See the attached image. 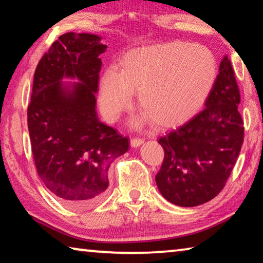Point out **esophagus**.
Here are the masks:
<instances>
[{"label":"esophagus","mask_w":263,"mask_h":263,"mask_svg":"<svg viewBox=\"0 0 263 263\" xmlns=\"http://www.w3.org/2000/svg\"><path fill=\"white\" fill-rule=\"evenodd\" d=\"M142 142H144V140H142L141 138H131L130 144L132 147H138V146H140Z\"/></svg>","instance_id":"1"}]
</instances>
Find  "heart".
Segmentation results:
<instances>
[{
  "mask_svg": "<svg viewBox=\"0 0 263 263\" xmlns=\"http://www.w3.org/2000/svg\"><path fill=\"white\" fill-rule=\"evenodd\" d=\"M217 69L215 55L204 46L175 42L136 48L124 55L121 72L111 68L102 77L101 110L115 121L138 91V105L155 126H179L202 108Z\"/></svg>",
  "mask_w": 263,
  "mask_h": 263,
  "instance_id": "1",
  "label": "heart"
}]
</instances>
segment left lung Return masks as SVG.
I'll return each instance as SVG.
<instances>
[{"label":"left lung","instance_id":"8db88e82","mask_svg":"<svg viewBox=\"0 0 263 263\" xmlns=\"http://www.w3.org/2000/svg\"><path fill=\"white\" fill-rule=\"evenodd\" d=\"M239 103L234 70L225 57L205 108L159 139L164 158L155 181L167 201L197 206L211 201L224 188L243 142Z\"/></svg>","mask_w":263,"mask_h":263}]
</instances>
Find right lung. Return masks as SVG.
Here are the masks:
<instances>
[{"mask_svg": "<svg viewBox=\"0 0 263 263\" xmlns=\"http://www.w3.org/2000/svg\"><path fill=\"white\" fill-rule=\"evenodd\" d=\"M99 35L65 33L39 60L28 105L35 168L46 188L72 209L96 204L108 188L111 162L127 152L128 138L97 119L95 111L106 45ZM64 76L78 77L72 91Z\"/></svg>", "mask_w": 263, "mask_h": 263, "instance_id": "obj_1", "label": "right lung"}]
</instances>
